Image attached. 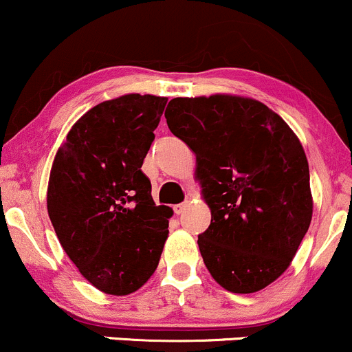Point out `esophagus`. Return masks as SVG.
Segmentation results:
<instances>
[{
	"label": "esophagus",
	"instance_id": "1",
	"mask_svg": "<svg viewBox=\"0 0 352 352\" xmlns=\"http://www.w3.org/2000/svg\"><path fill=\"white\" fill-rule=\"evenodd\" d=\"M186 208H188V204H186V203H181V204H176V206L173 208V209H175L176 214H183V212L186 211Z\"/></svg>",
	"mask_w": 352,
	"mask_h": 352
}]
</instances>
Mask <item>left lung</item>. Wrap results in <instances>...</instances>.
<instances>
[{"instance_id": "obj_1", "label": "left lung", "mask_w": 352, "mask_h": 352, "mask_svg": "<svg viewBox=\"0 0 352 352\" xmlns=\"http://www.w3.org/2000/svg\"><path fill=\"white\" fill-rule=\"evenodd\" d=\"M196 155L211 224L197 236L208 271L224 289H264L293 261L313 218L309 166L279 114L250 98H175L164 111Z\"/></svg>"}]
</instances>
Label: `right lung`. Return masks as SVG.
Listing matches in <instances>:
<instances>
[{"instance_id": "right-lung-1", "label": "right lung", "mask_w": 352, "mask_h": 352, "mask_svg": "<svg viewBox=\"0 0 352 352\" xmlns=\"http://www.w3.org/2000/svg\"><path fill=\"white\" fill-rule=\"evenodd\" d=\"M168 98L124 94L82 114L58 149L48 214L63 250L94 287L126 296L156 271L173 209L141 171Z\"/></svg>"}]
</instances>
